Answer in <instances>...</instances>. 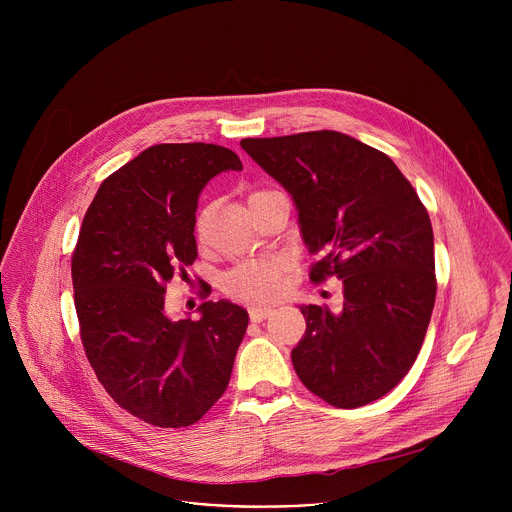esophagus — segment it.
Here are the masks:
<instances>
[{
	"instance_id": "esophagus-1",
	"label": "esophagus",
	"mask_w": 512,
	"mask_h": 512,
	"mask_svg": "<svg viewBox=\"0 0 512 512\" xmlns=\"http://www.w3.org/2000/svg\"><path fill=\"white\" fill-rule=\"evenodd\" d=\"M271 312H273V308H271V306H251V308H249V316H251V320H253V322H261V320H265Z\"/></svg>"
}]
</instances>
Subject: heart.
Segmentation results:
<instances>
[{"label": "heart", "mask_w": 512, "mask_h": 512, "mask_svg": "<svg viewBox=\"0 0 512 512\" xmlns=\"http://www.w3.org/2000/svg\"><path fill=\"white\" fill-rule=\"evenodd\" d=\"M204 229V214L198 216L196 231ZM283 259L265 257L237 265L225 275V289L235 298L243 300H271L283 285Z\"/></svg>", "instance_id": "heart-1"}]
</instances>
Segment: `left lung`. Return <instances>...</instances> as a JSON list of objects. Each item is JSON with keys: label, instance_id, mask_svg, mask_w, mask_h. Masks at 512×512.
Returning a JSON list of instances; mask_svg holds the SVG:
<instances>
[{"label": "left lung", "instance_id": "8db88e82", "mask_svg": "<svg viewBox=\"0 0 512 512\" xmlns=\"http://www.w3.org/2000/svg\"><path fill=\"white\" fill-rule=\"evenodd\" d=\"M241 148L291 194L306 247L322 255L310 279H342L340 312L300 306V381L340 409L381 399L413 367L435 302L425 206L389 156L340 131L247 137Z\"/></svg>", "mask_w": 512, "mask_h": 512}]
</instances>
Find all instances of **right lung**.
I'll return each instance as SVG.
<instances>
[{
    "instance_id": "1",
    "label": "right lung",
    "mask_w": 512,
    "mask_h": 512,
    "mask_svg": "<svg viewBox=\"0 0 512 512\" xmlns=\"http://www.w3.org/2000/svg\"><path fill=\"white\" fill-rule=\"evenodd\" d=\"M243 170L214 143H158L97 190L72 253L81 340L113 401L158 427L196 423L225 393L249 314L204 302L200 318L166 312V283L198 257L202 188Z\"/></svg>"
}]
</instances>
